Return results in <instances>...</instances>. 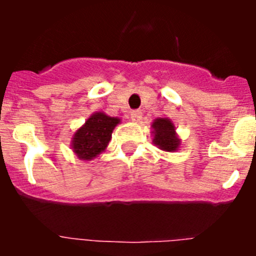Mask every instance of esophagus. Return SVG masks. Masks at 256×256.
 I'll use <instances>...</instances> for the list:
<instances>
[{
    "label": "esophagus",
    "instance_id": "34e87169",
    "mask_svg": "<svg viewBox=\"0 0 256 256\" xmlns=\"http://www.w3.org/2000/svg\"><path fill=\"white\" fill-rule=\"evenodd\" d=\"M141 119H142V112H141L136 110V112H130V120H132V122H134V123H138Z\"/></svg>",
    "mask_w": 256,
    "mask_h": 256
}]
</instances>
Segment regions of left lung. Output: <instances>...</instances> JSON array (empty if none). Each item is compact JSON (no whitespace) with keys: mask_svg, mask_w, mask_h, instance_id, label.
<instances>
[{"mask_svg":"<svg viewBox=\"0 0 256 256\" xmlns=\"http://www.w3.org/2000/svg\"><path fill=\"white\" fill-rule=\"evenodd\" d=\"M152 133V144L165 152H176L180 150V141L177 134L176 126L169 118H156L151 123Z\"/></svg>","mask_w":256,"mask_h":256,"instance_id":"obj_1","label":"left lung"}]
</instances>
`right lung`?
Segmentation results:
<instances>
[{
	"label": "right lung",
	"instance_id": "obj_1",
	"mask_svg": "<svg viewBox=\"0 0 256 256\" xmlns=\"http://www.w3.org/2000/svg\"><path fill=\"white\" fill-rule=\"evenodd\" d=\"M120 122L119 118L108 116L104 112H94L74 132L70 148L79 160L91 162L106 150L112 141V130Z\"/></svg>",
	"mask_w": 256,
	"mask_h": 256
}]
</instances>
